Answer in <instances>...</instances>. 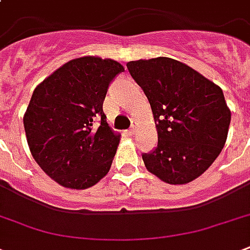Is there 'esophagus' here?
I'll list each match as a JSON object with an SVG mask.
<instances>
[{
  "instance_id": "obj_1",
  "label": "esophagus",
  "mask_w": 250,
  "mask_h": 250,
  "mask_svg": "<svg viewBox=\"0 0 250 250\" xmlns=\"http://www.w3.org/2000/svg\"><path fill=\"white\" fill-rule=\"evenodd\" d=\"M136 128H137L136 125H135V123H133V125H131V128L128 129V133H129V135H133V133L136 132Z\"/></svg>"
}]
</instances>
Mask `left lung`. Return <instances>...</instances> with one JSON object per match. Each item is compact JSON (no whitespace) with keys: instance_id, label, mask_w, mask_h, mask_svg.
<instances>
[{"instance_id":"8db88e82","label":"left lung","mask_w":250,"mask_h":250,"mask_svg":"<svg viewBox=\"0 0 250 250\" xmlns=\"http://www.w3.org/2000/svg\"><path fill=\"white\" fill-rule=\"evenodd\" d=\"M129 74L152 107L158 144L143 154L145 167L168 184L205 172L225 146L231 110L221 86L172 58L131 61Z\"/></svg>"}]
</instances>
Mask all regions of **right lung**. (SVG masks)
<instances>
[{"mask_svg": "<svg viewBox=\"0 0 250 250\" xmlns=\"http://www.w3.org/2000/svg\"><path fill=\"white\" fill-rule=\"evenodd\" d=\"M125 68L110 58L71 60L35 88L23 117L31 154L60 186L85 189L109 172L121 140L102 110Z\"/></svg>", "mask_w": 250, "mask_h": 250, "instance_id": "obj_1", "label": "right lung"}]
</instances>
